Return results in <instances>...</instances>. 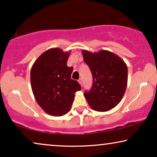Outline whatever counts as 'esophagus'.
<instances>
[{
  "mask_svg": "<svg viewBox=\"0 0 157 157\" xmlns=\"http://www.w3.org/2000/svg\"><path fill=\"white\" fill-rule=\"evenodd\" d=\"M78 81L79 82V83H80V84H81V86H82V79H81V78H79Z\"/></svg>",
  "mask_w": 157,
  "mask_h": 157,
  "instance_id": "34e87169",
  "label": "esophagus"
}]
</instances>
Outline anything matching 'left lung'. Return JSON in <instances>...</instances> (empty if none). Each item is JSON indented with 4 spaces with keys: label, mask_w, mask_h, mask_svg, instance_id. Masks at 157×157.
<instances>
[{
    "label": "left lung",
    "mask_w": 157,
    "mask_h": 157,
    "mask_svg": "<svg viewBox=\"0 0 157 157\" xmlns=\"http://www.w3.org/2000/svg\"><path fill=\"white\" fill-rule=\"evenodd\" d=\"M82 53L93 76L92 86L84 91L85 97L94 110H110L121 101L125 93L127 66L119 56L107 51L94 53L83 51Z\"/></svg>",
    "instance_id": "1"
}]
</instances>
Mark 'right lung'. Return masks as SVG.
<instances>
[{
    "label": "right lung",
    "mask_w": 157,
    "mask_h": 157,
    "mask_svg": "<svg viewBox=\"0 0 157 157\" xmlns=\"http://www.w3.org/2000/svg\"><path fill=\"white\" fill-rule=\"evenodd\" d=\"M69 53L52 48L43 53L31 71L33 95L39 106L48 114L65 115L71 107L74 94L81 89L71 75L73 67L67 66Z\"/></svg>",
    "instance_id": "obj_1"
}]
</instances>
